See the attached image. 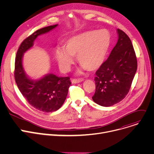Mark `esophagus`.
<instances>
[{
    "instance_id": "34e87169",
    "label": "esophagus",
    "mask_w": 154,
    "mask_h": 154,
    "mask_svg": "<svg viewBox=\"0 0 154 154\" xmlns=\"http://www.w3.org/2000/svg\"><path fill=\"white\" fill-rule=\"evenodd\" d=\"M84 81L83 79L80 78V79H73L71 81H72V83L76 84V83H79L82 82V81Z\"/></svg>"
}]
</instances>
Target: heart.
Wrapping results in <instances>:
<instances>
[{
  "mask_svg": "<svg viewBox=\"0 0 154 154\" xmlns=\"http://www.w3.org/2000/svg\"><path fill=\"white\" fill-rule=\"evenodd\" d=\"M111 43L110 35L106 30H88L68 38L65 48L57 47L55 57L60 68L63 72L70 70L75 62V56L81 63L78 73L87 68L94 70L104 61Z\"/></svg>",
  "mask_w": 154,
  "mask_h": 154,
  "instance_id": "obj_1",
  "label": "heart"
}]
</instances>
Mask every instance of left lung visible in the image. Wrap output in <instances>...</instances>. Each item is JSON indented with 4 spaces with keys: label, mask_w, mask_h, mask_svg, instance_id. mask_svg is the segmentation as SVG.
<instances>
[{
    "label": "left lung",
    "mask_w": 154,
    "mask_h": 154,
    "mask_svg": "<svg viewBox=\"0 0 154 154\" xmlns=\"http://www.w3.org/2000/svg\"><path fill=\"white\" fill-rule=\"evenodd\" d=\"M118 40L108 58L96 72V91L92 97L96 104L109 107L118 103L129 91L137 68V61L129 37L117 30Z\"/></svg>",
    "instance_id": "obj_1"
}]
</instances>
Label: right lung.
<instances>
[{"label":"right lung","instance_id":"obj_1","mask_svg":"<svg viewBox=\"0 0 154 154\" xmlns=\"http://www.w3.org/2000/svg\"><path fill=\"white\" fill-rule=\"evenodd\" d=\"M58 24L44 27L25 38L18 49L15 61L14 76L20 93L31 106L44 112L56 111L62 106L71 84L69 77H59L53 73L39 79L30 78L22 65L23 54L33 46L38 36L52 30Z\"/></svg>","mask_w":154,"mask_h":154}]
</instances>
